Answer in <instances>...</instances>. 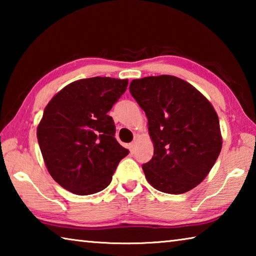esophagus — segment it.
Here are the masks:
<instances>
[{
  "instance_id": "obj_1",
  "label": "esophagus",
  "mask_w": 256,
  "mask_h": 256,
  "mask_svg": "<svg viewBox=\"0 0 256 256\" xmlns=\"http://www.w3.org/2000/svg\"><path fill=\"white\" fill-rule=\"evenodd\" d=\"M136 142H132V144H128V149H130V152L134 154V150H136Z\"/></svg>"
}]
</instances>
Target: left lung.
<instances>
[{"label":"left lung","mask_w":256,"mask_h":256,"mask_svg":"<svg viewBox=\"0 0 256 256\" xmlns=\"http://www.w3.org/2000/svg\"><path fill=\"white\" fill-rule=\"evenodd\" d=\"M130 92L146 112L154 144V157L142 166L146 180L164 193L188 192L206 178L222 151L214 106L174 76L136 79Z\"/></svg>","instance_id":"1"}]
</instances>
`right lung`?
Listing matches in <instances>:
<instances>
[{
  "mask_svg": "<svg viewBox=\"0 0 256 256\" xmlns=\"http://www.w3.org/2000/svg\"><path fill=\"white\" fill-rule=\"evenodd\" d=\"M128 84L108 76L81 79L47 104L37 138L47 170L63 188L76 196L100 192L128 154L116 141L114 120L107 115Z\"/></svg>",
  "mask_w": 256,
  "mask_h": 256,
  "instance_id": "obj_1",
  "label": "right lung"
}]
</instances>
